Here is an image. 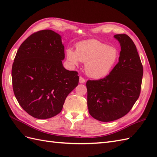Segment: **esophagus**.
I'll return each mask as SVG.
<instances>
[{
    "mask_svg": "<svg viewBox=\"0 0 157 157\" xmlns=\"http://www.w3.org/2000/svg\"><path fill=\"white\" fill-rule=\"evenodd\" d=\"M79 83H85L86 80H85V79H84V78H82V76H80V77H79Z\"/></svg>",
    "mask_w": 157,
    "mask_h": 157,
    "instance_id": "obj_1",
    "label": "esophagus"
}]
</instances>
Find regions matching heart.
<instances>
[{
  "instance_id": "obj_1",
  "label": "heart",
  "mask_w": 157,
  "mask_h": 157,
  "mask_svg": "<svg viewBox=\"0 0 157 157\" xmlns=\"http://www.w3.org/2000/svg\"><path fill=\"white\" fill-rule=\"evenodd\" d=\"M119 52L114 46H109L96 39L78 43L75 51L67 50V59L73 65L79 61L85 63V71L89 77L100 79L107 75L117 63Z\"/></svg>"
}]
</instances>
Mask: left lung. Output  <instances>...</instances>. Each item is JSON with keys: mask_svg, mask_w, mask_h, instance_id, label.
<instances>
[{"mask_svg": "<svg viewBox=\"0 0 157 157\" xmlns=\"http://www.w3.org/2000/svg\"><path fill=\"white\" fill-rule=\"evenodd\" d=\"M114 37L121 47L118 63L106 77L86 83L89 113L101 122L114 121L128 114L140 96L143 75L132 40L125 34Z\"/></svg>", "mask_w": 157, "mask_h": 157, "instance_id": "left-lung-1", "label": "left lung"}]
</instances>
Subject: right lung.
I'll list each match as a JSON object with an SVG mask.
<instances>
[{
    "label": "right lung",
    "mask_w": 157,
    "mask_h": 157,
    "mask_svg": "<svg viewBox=\"0 0 157 157\" xmlns=\"http://www.w3.org/2000/svg\"><path fill=\"white\" fill-rule=\"evenodd\" d=\"M64 58L61 35L49 29L32 34L18 49L12 67L13 92L33 117L47 119L59 114L78 85V73L64 68Z\"/></svg>",
    "instance_id": "add662e5"
}]
</instances>
